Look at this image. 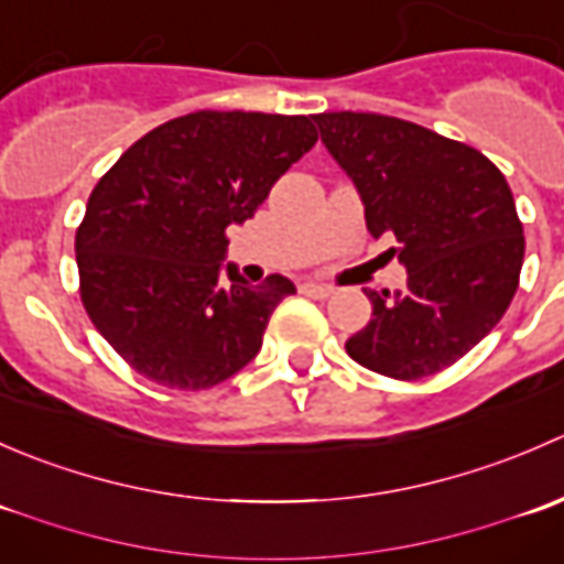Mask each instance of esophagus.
I'll return each instance as SVG.
<instances>
[{
    "label": "esophagus",
    "instance_id": "obj_1",
    "mask_svg": "<svg viewBox=\"0 0 564 564\" xmlns=\"http://www.w3.org/2000/svg\"><path fill=\"white\" fill-rule=\"evenodd\" d=\"M300 292L308 294V297H329L335 292L329 283H316V281H303L300 283Z\"/></svg>",
    "mask_w": 564,
    "mask_h": 564
}]
</instances>
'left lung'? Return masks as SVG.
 <instances>
[{
	"instance_id": "obj_1",
	"label": "left lung",
	"mask_w": 564,
	"mask_h": 564,
	"mask_svg": "<svg viewBox=\"0 0 564 564\" xmlns=\"http://www.w3.org/2000/svg\"><path fill=\"white\" fill-rule=\"evenodd\" d=\"M314 122L355 182L373 240L406 267L403 292H373L371 322L346 340L368 371L423 379L460 360L508 311L524 229L505 174L482 152L384 113L327 111Z\"/></svg>"
}]
</instances>
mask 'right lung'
I'll use <instances>...</instances> for the list:
<instances>
[{"mask_svg": "<svg viewBox=\"0 0 564 564\" xmlns=\"http://www.w3.org/2000/svg\"><path fill=\"white\" fill-rule=\"evenodd\" d=\"M311 117L196 111L141 135L104 174L76 231L82 300L141 377L207 390L261 349L294 283L250 286L226 264V229L316 144Z\"/></svg>", "mask_w": 564, "mask_h": 564, "instance_id": "right-lung-1", "label": "right lung"}]
</instances>
